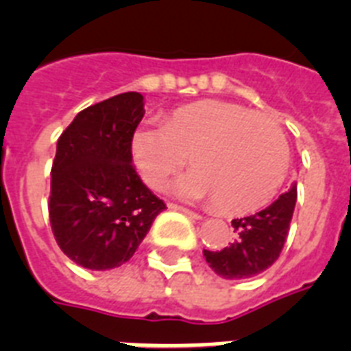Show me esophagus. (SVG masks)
I'll return each mask as SVG.
<instances>
[{"instance_id": "34e87169", "label": "esophagus", "mask_w": 351, "mask_h": 351, "mask_svg": "<svg viewBox=\"0 0 351 351\" xmlns=\"http://www.w3.org/2000/svg\"><path fill=\"white\" fill-rule=\"evenodd\" d=\"M170 210H178L181 211V213H184V215H188L190 219H201V215L199 213H195V211L188 210V208H182V206H178V204H169Z\"/></svg>"}]
</instances>
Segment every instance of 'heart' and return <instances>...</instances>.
<instances>
[{
    "instance_id": "b5f03b06",
    "label": "heart",
    "mask_w": 351,
    "mask_h": 351,
    "mask_svg": "<svg viewBox=\"0 0 351 351\" xmlns=\"http://www.w3.org/2000/svg\"><path fill=\"white\" fill-rule=\"evenodd\" d=\"M130 152L147 186L161 190L190 158L193 169L173 184L188 201H215L226 213H249L273 201L285 182L291 150L282 127L226 100L172 111L165 125H141Z\"/></svg>"
}]
</instances>
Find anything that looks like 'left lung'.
Listing matches in <instances>:
<instances>
[{
    "label": "left lung",
    "instance_id": "left-lung-1",
    "mask_svg": "<svg viewBox=\"0 0 351 351\" xmlns=\"http://www.w3.org/2000/svg\"><path fill=\"white\" fill-rule=\"evenodd\" d=\"M296 199L294 182L265 210L233 219V242L221 251H202L208 265L226 280H245L271 267L285 244Z\"/></svg>",
    "mask_w": 351,
    "mask_h": 351
}]
</instances>
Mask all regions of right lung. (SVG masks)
I'll return each mask as SVG.
<instances>
[{"label":"right lung","mask_w":351,"mask_h":351,"mask_svg":"<svg viewBox=\"0 0 351 351\" xmlns=\"http://www.w3.org/2000/svg\"><path fill=\"white\" fill-rule=\"evenodd\" d=\"M143 95L121 93L89 106L57 141L51 165V231L77 265L109 271L132 258L165 202L132 167L130 140Z\"/></svg>","instance_id":"right-lung-1"}]
</instances>
